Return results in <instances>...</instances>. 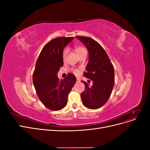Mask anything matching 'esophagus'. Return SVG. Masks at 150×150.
<instances>
[{"mask_svg": "<svg viewBox=\"0 0 150 150\" xmlns=\"http://www.w3.org/2000/svg\"><path fill=\"white\" fill-rule=\"evenodd\" d=\"M76 80H77V82H78V83H79L80 81H81V80H80V79H79V78H77V79H76Z\"/></svg>", "mask_w": 150, "mask_h": 150, "instance_id": "esophagus-1", "label": "esophagus"}]
</instances>
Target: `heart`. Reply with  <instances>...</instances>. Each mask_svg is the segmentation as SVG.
Wrapping results in <instances>:
<instances>
[{
    "label": "heart",
    "mask_w": 150,
    "mask_h": 150,
    "mask_svg": "<svg viewBox=\"0 0 150 150\" xmlns=\"http://www.w3.org/2000/svg\"><path fill=\"white\" fill-rule=\"evenodd\" d=\"M84 51H86V49L84 47H83L79 46V47H76V52L77 54H79L81 52H84ZM67 53H68V49L67 48H66L64 50V51H63V53H62V58H63V59H64V60L66 59ZM73 72H74V73L75 74H78L79 72V70H78V69H74Z\"/></svg>",
    "instance_id": "b5f03b06"
}]
</instances>
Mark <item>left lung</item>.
Segmentation results:
<instances>
[{
	"label": "left lung",
	"mask_w": 150,
	"mask_h": 150,
	"mask_svg": "<svg viewBox=\"0 0 150 150\" xmlns=\"http://www.w3.org/2000/svg\"><path fill=\"white\" fill-rule=\"evenodd\" d=\"M88 49L89 61L84 76L93 81V86L82 81L85 90L81 94L84 106L91 110L102 107L110 98L115 84V71L108 54L94 39L76 36Z\"/></svg>",
	"instance_id": "obj_1"
}]
</instances>
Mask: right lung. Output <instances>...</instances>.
<instances>
[{"instance_id":"right-lung-1","label":"right lung","mask_w":150,"mask_h":150,"mask_svg":"<svg viewBox=\"0 0 150 150\" xmlns=\"http://www.w3.org/2000/svg\"><path fill=\"white\" fill-rule=\"evenodd\" d=\"M73 37L54 39L45 45L36 62L33 74V83L38 96L44 105L52 111H58L67 104L68 95L74 85L76 78L68 74L59 80L57 72L64 64V49Z\"/></svg>"}]
</instances>
